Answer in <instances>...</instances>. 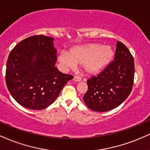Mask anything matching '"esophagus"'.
I'll return each instance as SVG.
<instances>
[{
    "label": "esophagus",
    "mask_w": 150,
    "mask_h": 150,
    "mask_svg": "<svg viewBox=\"0 0 150 150\" xmlns=\"http://www.w3.org/2000/svg\"><path fill=\"white\" fill-rule=\"evenodd\" d=\"M73 80L75 81V82H80L81 81V78L80 77H77V76H75L74 77V78H73Z\"/></svg>",
    "instance_id": "1"
}]
</instances>
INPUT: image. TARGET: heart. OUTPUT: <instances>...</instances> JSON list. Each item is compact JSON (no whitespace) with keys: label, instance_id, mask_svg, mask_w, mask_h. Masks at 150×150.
<instances>
[{"label":"heart","instance_id":"1","mask_svg":"<svg viewBox=\"0 0 150 150\" xmlns=\"http://www.w3.org/2000/svg\"><path fill=\"white\" fill-rule=\"evenodd\" d=\"M114 54L112 47L93 43L74 47L68 53L62 52L59 56V61L65 68H74L76 64L82 65L87 73L96 74L111 62Z\"/></svg>","mask_w":150,"mask_h":150}]
</instances>
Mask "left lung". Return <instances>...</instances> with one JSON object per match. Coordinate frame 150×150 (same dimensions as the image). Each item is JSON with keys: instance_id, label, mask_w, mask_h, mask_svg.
<instances>
[{"instance_id": "8db88e82", "label": "left lung", "mask_w": 150, "mask_h": 150, "mask_svg": "<svg viewBox=\"0 0 150 150\" xmlns=\"http://www.w3.org/2000/svg\"><path fill=\"white\" fill-rule=\"evenodd\" d=\"M134 73L133 56L127 46L118 41L114 61L87 80L88 90L83 98L86 106L96 112L117 108L132 91Z\"/></svg>"}]
</instances>
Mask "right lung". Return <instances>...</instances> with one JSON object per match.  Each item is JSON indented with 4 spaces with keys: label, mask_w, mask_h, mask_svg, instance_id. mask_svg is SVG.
<instances>
[{
    "label": "right lung",
    "mask_w": 150,
    "mask_h": 150,
    "mask_svg": "<svg viewBox=\"0 0 150 150\" xmlns=\"http://www.w3.org/2000/svg\"><path fill=\"white\" fill-rule=\"evenodd\" d=\"M54 38L30 36L12 49L6 65L5 82L14 100L23 107L42 110L56 100L73 76L55 67Z\"/></svg>",
    "instance_id": "add662e5"
}]
</instances>
